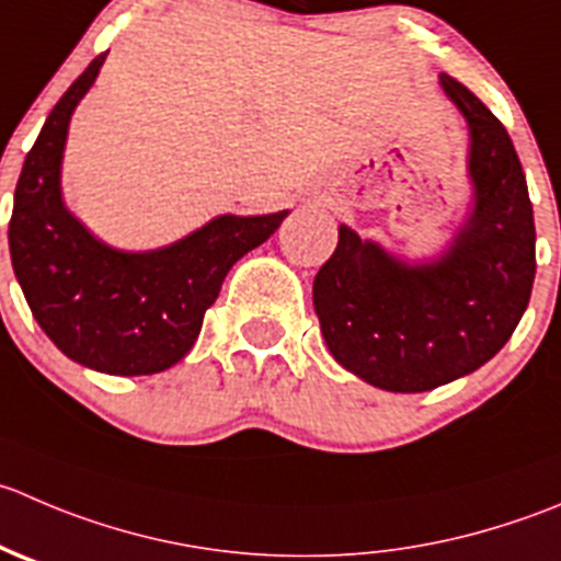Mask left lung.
<instances>
[{
    "label": "left lung",
    "mask_w": 561,
    "mask_h": 561,
    "mask_svg": "<svg viewBox=\"0 0 561 561\" xmlns=\"http://www.w3.org/2000/svg\"><path fill=\"white\" fill-rule=\"evenodd\" d=\"M442 87L471 130L474 210L436 263L405 265L340 227L312 285L331 356L386 391H431L496 356L529 307L535 214L502 119L453 76Z\"/></svg>",
    "instance_id": "left-lung-1"
}]
</instances>
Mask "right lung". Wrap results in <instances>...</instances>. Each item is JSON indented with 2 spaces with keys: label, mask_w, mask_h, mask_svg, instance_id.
<instances>
[{
  "label": "right lung",
  "mask_w": 561,
  "mask_h": 561,
  "mask_svg": "<svg viewBox=\"0 0 561 561\" xmlns=\"http://www.w3.org/2000/svg\"><path fill=\"white\" fill-rule=\"evenodd\" d=\"M106 54L68 87L15 183L10 260L32 314L68 358L108 375H153L192 351L227 271L268 241L287 210L219 216L159 252H117L65 210L59 164L70 114Z\"/></svg>",
  "instance_id": "add662e5"
}]
</instances>
